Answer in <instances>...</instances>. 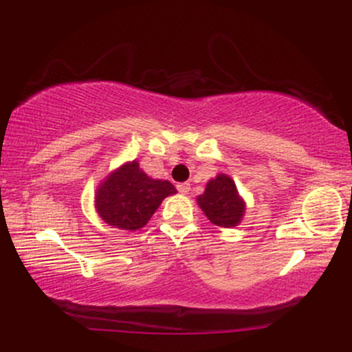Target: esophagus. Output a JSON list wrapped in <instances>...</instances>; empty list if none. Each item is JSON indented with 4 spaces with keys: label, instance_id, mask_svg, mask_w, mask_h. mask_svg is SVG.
Returning <instances> with one entry per match:
<instances>
[{
    "label": "esophagus",
    "instance_id": "obj_1",
    "mask_svg": "<svg viewBox=\"0 0 352 352\" xmlns=\"http://www.w3.org/2000/svg\"><path fill=\"white\" fill-rule=\"evenodd\" d=\"M177 190H179L182 195H187L190 192V184H187V182H185V184H179L177 185Z\"/></svg>",
    "mask_w": 352,
    "mask_h": 352
}]
</instances>
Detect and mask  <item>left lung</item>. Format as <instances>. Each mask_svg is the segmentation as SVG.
Listing matches in <instances>:
<instances>
[{
	"label": "left lung",
	"mask_w": 352,
	"mask_h": 352,
	"mask_svg": "<svg viewBox=\"0 0 352 352\" xmlns=\"http://www.w3.org/2000/svg\"><path fill=\"white\" fill-rule=\"evenodd\" d=\"M197 204L213 225L223 228L236 227L245 215V201L238 195L235 182L225 173L208 182Z\"/></svg>",
	"instance_id": "1"
}]
</instances>
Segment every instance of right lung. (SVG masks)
<instances>
[{"label":"right lung","instance_id":"obj_1","mask_svg":"<svg viewBox=\"0 0 352 352\" xmlns=\"http://www.w3.org/2000/svg\"><path fill=\"white\" fill-rule=\"evenodd\" d=\"M177 193L167 180H153L139 162L124 164L104 182L96 192V210L99 217L114 228L134 232L147 225L165 197Z\"/></svg>","mask_w":352,"mask_h":352}]
</instances>
